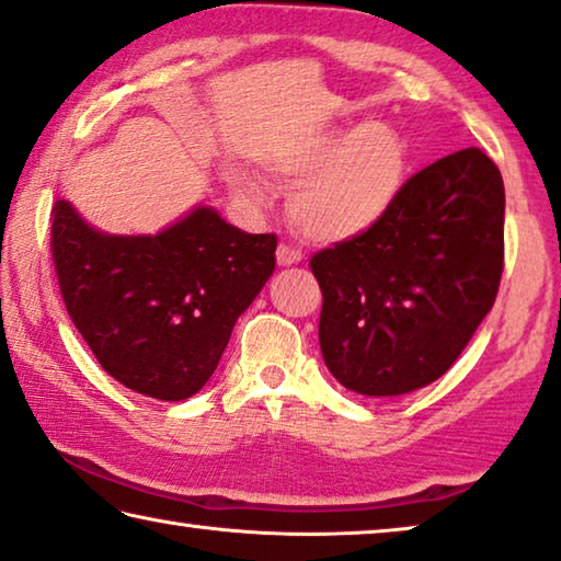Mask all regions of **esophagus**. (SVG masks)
I'll use <instances>...</instances> for the list:
<instances>
[{"label": "esophagus", "mask_w": 561, "mask_h": 561, "mask_svg": "<svg viewBox=\"0 0 561 561\" xmlns=\"http://www.w3.org/2000/svg\"><path fill=\"white\" fill-rule=\"evenodd\" d=\"M277 262H279V266L299 264V262H301V254L297 252L295 247H289V244H279V247H277Z\"/></svg>", "instance_id": "34e87169"}]
</instances>
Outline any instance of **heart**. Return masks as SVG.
<instances>
[{
	"mask_svg": "<svg viewBox=\"0 0 561 561\" xmlns=\"http://www.w3.org/2000/svg\"><path fill=\"white\" fill-rule=\"evenodd\" d=\"M277 186H295L289 217L307 239L346 242L367 234L394 209L407 184V141L392 124L371 119L357 127H332L282 139L262 154ZM249 204H264L260 182L229 174Z\"/></svg>",
	"mask_w": 561,
	"mask_h": 561,
	"instance_id": "1",
	"label": "heart"
}]
</instances>
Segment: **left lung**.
<instances>
[{
    "mask_svg": "<svg viewBox=\"0 0 561 561\" xmlns=\"http://www.w3.org/2000/svg\"><path fill=\"white\" fill-rule=\"evenodd\" d=\"M319 346L342 387L399 397L432 385L489 314L504 270V182L482 149L424 167L385 221L312 256Z\"/></svg>",
    "mask_w": 561,
    "mask_h": 561,
    "instance_id": "1",
    "label": "left lung"
}]
</instances>
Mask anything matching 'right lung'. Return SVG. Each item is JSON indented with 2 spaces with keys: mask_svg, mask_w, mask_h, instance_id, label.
Listing matches in <instances>:
<instances>
[{
  "mask_svg": "<svg viewBox=\"0 0 561 561\" xmlns=\"http://www.w3.org/2000/svg\"><path fill=\"white\" fill-rule=\"evenodd\" d=\"M274 234L197 207L157 234H106L67 199L51 207L61 299L106 375L180 402L207 385L239 314L274 272Z\"/></svg>",
  "mask_w": 561,
  "mask_h": 561,
  "instance_id": "obj_1",
  "label": "right lung"
}]
</instances>
